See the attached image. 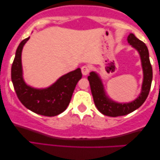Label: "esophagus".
<instances>
[{"instance_id": "34e87169", "label": "esophagus", "mask_w": 160, "mask_h": 160, "mask_svg": "<svg viewBox=\"0 0 160 160\" xmlns=\"http://www.w3.org/2000/svg\"><path fill=\"white\" fill-rule=\"evenodd\" d=\"M81 71H82V74L83 76H86V75H87L89 73V68L88 66H82L81 68Z\"/></svg>"}]
</instances>
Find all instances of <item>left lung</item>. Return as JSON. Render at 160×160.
<instances>
[{
  "label": "left lung",
  "mask_w": 160,
  "mask_h": 160,
  "mask_svg": "<svg viewBox=\"0 0 160 160\" xmlns=\"http://www.w3.org/2000/svg\"><path fill=\"white\" fill-rule=\"evenodd\" d=\"M127 41L140 55L141 67L143 70L144 77L141 90L138 98L128 103H119L115 102L108 97L104 89L103 82L98 74L95 71H92L88 77L95 106L102 114L109 117H115L126 115L140 108L148 98L151 86L153 70L150 65L148 47L144 43L138 39L133 34H129L127 38Z\"/></svg>",
  "instance_id": "left-lung-1"
}]
</instances>
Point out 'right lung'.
<instances>
[{
    "mask_svg": "<svg viewBox=\"0 0 160 160\" xmlns=\"http://www.w3.org/2000/svg\"><path fill=\"white\" fill-rule=\"evenodd\" d=\"M29 38L19 43L11 68V79L18 98L28 110L38 114L54 117L65 111L71 102L77 83L82 78L80 68L68 73L44 89L28 85L23 78L22 52Z\"/></svg>",
    "mask_w": 160,
    "mask_h": 160,
    "instance_id": "1",
    "label": "right lung"
}]
</instances>
